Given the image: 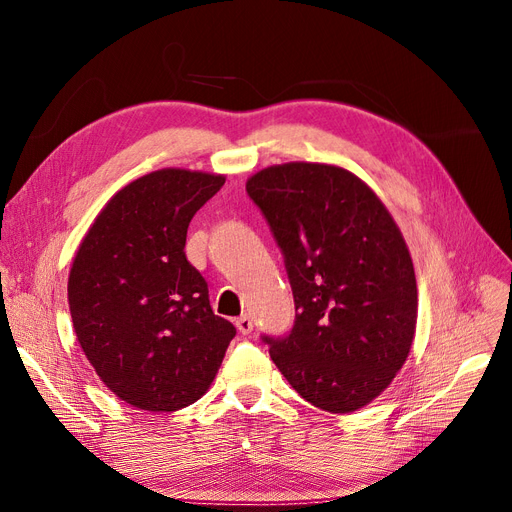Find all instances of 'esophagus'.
Segmentation results:
<instances>
[{"instance_id":"esophagus-1","label":"esophagus","mask_w":512,"mask_h":512,"mask_svg":"<svg viewBox=\"0 0 512 512\" xmlns=\"http://www.w3.org/2000/svg\"><path fill=\"white\" fill-rule=\"evenodd\" d=\"M234 324H236V328H238V332L240 334H251L253 332V319H251V315H240V317H236V321H234Z\"/></svg>"}]
</instances>
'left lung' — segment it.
I'll return each instance as SVG.
<instances>
[{
  "mask_svg": "<svg viewBox=\"0 0 512 512\" xmlns=\"http://www.w3.org/2000/svg\"><path fill=\"white\" fill-rule=\"evenodd\" d=\"M282 249L294 326L263 336L311 405L353 413L405 365L417 326L413 259L390 211L353 172L288 161L247 180Z\"/></svg>",
  "mask_w": 512,
  "mask_h": 512,
  "instance_id": "1",
  "label": "left lung"
}]
</instances>
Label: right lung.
Wrapping results in <instances>:
<instances>
[{
	"label": "right lung",
	"mask_w": 512,
	"mask_h": 512,
	"mask_svg": "<svg viewBox=\"0 0 512 512\" xmlns=\"http://www.w3.org/2000/svg\"><path fill=\"white\" fill-rule=\"evenodd\" d=\"M226 176L164 168L105 203L76 251L68 305L99 380L128 405L170 413L197 402L236 334L184 255L193 215Z\"/></svg>",
	"instance_id": "add662e5"
}]
</instances>
